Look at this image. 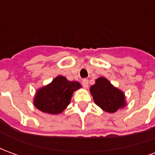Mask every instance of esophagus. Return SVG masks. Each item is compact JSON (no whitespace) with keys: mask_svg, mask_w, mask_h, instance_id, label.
Here are the masks:
<instances>
[{"mask_svg":"<svg viewBox=\"0 0 155 155\" xmlns=\"http://www.w3.org/2000/svg\"><path fill=\"white\" fill-rule=\"evenodd\" d=\"M82 85H83L85 89H87V88L89 87V81H88V80H86V79L83 80V81H82Z\"/></svg>","mask_w":155,"mask_h":155,"instance_id":"1","label":"esophagus"}]
</instances>
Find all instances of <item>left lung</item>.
Here are the masks:
<instances>
[{"label": "left lung", "instance_id": "obj_1", "mask_svg": "<svg viewBox=\"0 0 155 155\" xmlns=\"http://www.w3.org/2000/svg\"><path fill=\"white\" fill-rule=\"evenodd\" d=\"M90 91L94 103L107 113H114L126 106L124 93L114 86L106 78L96 79Z\"/></svg>", "mask_w": 155, "mask_h": 155}]
</instances>
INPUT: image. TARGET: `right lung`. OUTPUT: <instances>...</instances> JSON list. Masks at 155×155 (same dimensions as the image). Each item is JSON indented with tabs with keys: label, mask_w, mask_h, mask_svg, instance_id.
<instances>
[{
	"label": "right lung",
	"mask_w": 155,
	"mask_h": 155,
	"mask_svg": "<svg viewBox=\"0 0 155 155\" xmlns=\"http://www.w3.org/2000/svg\"><path fill=\"white\" fill-rule=\"evenodd\" d=\"M81 87L78 81H70L64 76L58 75L50 84L36 91L33 104L44 113L61 114L71 103L73 93Z\"/></svg>",
	"instance_id": "add662e5"
}]
</instances>
